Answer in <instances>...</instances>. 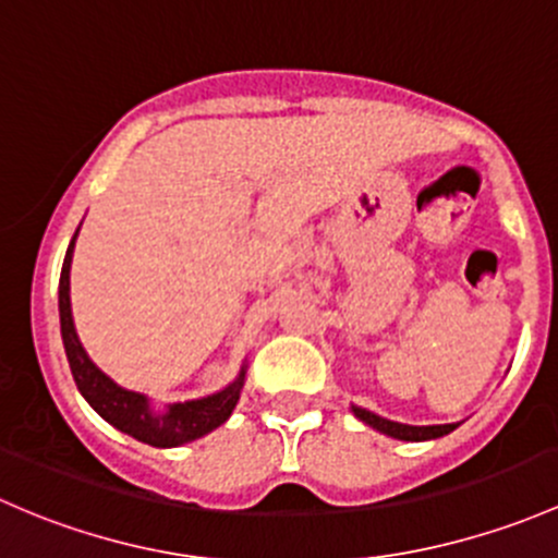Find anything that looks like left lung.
Listing matches in <instances>:
<instances>
[{
    "label": "left lung",
    "mask_w": 558,
    "mask_h": 558,
    "mask_svg": "<svg viewBox=\"0 0 558 558\" xmlns=\"http://www.w3.org/2000/svg\"><path fill=\"white\" fill-rule=\"evenodd\" d=\"M354 416L360 422H365L367 427L378 429V433L389 435V438H398V440H433V438H444L449 435L451 429H457L459 424H429V427H413V424H400V422H389V418L376 416L373 411H365V408L352 405Z\"/></svg>",
    "instance_id": "left-lung-1"
}]
</instances>
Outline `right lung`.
<instances>
[{
    "label": "right lung",
    "mask_w": 558,
    "mask_h": 558,
    "mask_svg": "<svg viewBox=\"0 0 558 558\" xmlns=\"http://www.w3.org/2000/svg\"><path fill=\"white\" fill-rule=\"evenodd\" d=\"M74 233L69 241V250L64 257L59 281V314H61V338H64L66 360L72 367V376L83 398L88 400L90 408L99 413L105 422L118 427L120 433L142 440V444L155 446V449H174V446L191 444L195 438H204L206 433L228 422L233 408L239 403L241 387H244L246 365H241L236 381L228 384L226 389L215 395H206L201 400H185V403H171L166 411H153L147 395L131 392V389L118 387L107 373L90 363L74 332L72 322V303H69V268H72L74 252Z\"/></svg>",
    "instance_id": "1"
}]
</instances>
